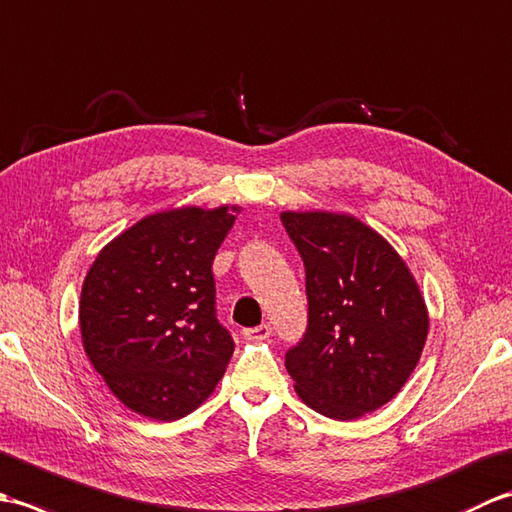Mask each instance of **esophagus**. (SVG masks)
I'll return each mask as SVG.
<instances>
[{
  "mask_svg": "<svg viewBox=\"0 0 512 512\" xmlns=\"http://www.w3.org/2000/svg\"><path fill=\"white\" fill-rule=\"evenodd\" d=\"M242 334L248 341H266L268 336L273 334V328H270L268 323H262V325H257V328H246Z\"/></svg>",
  "mask_w": 512,
  "mask_h": 512,
  "instance_id": "esophagus-1",
  "label": "esophagus"
}]
</instances>
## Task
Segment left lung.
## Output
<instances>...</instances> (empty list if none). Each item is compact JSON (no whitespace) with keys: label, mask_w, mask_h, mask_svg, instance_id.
Here are the masks:
<instances>
[{"label":"left lung","mask_w":512,"mask_h":512,"mask_svg":"<svg viewBox=\"0 0 512 512\" xmlns=\"http://www.w3.org/2000/svg\"><path fill=\"white\" fill-rule=\"evenodd\" d=\"M306 268L308 328L286 352L295 389L314 411L354 420L394 398L418 365L429 317L409 268L363 222L281 213Z\"/></svg>","instance_id":"1"}]
</instances>
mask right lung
<instances>
[{
  "label": "right lung",
  "mask_w": 512,
  "mask_h": 512,
  "mask_svg": "<svg viewBox=\"0 0 512 512\" xmlns=\"http://www.w3.org/2000/svg\"><path fill=\"white\" fill-rule=\"evenodd\" d=\"M235 217L149 215L96 257L81 290L85 354L125 407L178 420L209 398L235 341L217 321L213 259Z\"/></svg>",
  "instance_id": "right-lung-1"
}]
</instances>
